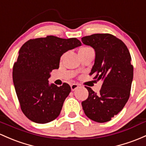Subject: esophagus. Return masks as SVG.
Segmentation results:
<instances>
[{
	"label": "esophagus",
	"mask_w": 146,
	"mask_h": 146,
	"mask_svg": "<svg viewBox=\"0 0 146 146\" xmlns=\"http://www.w3.org/2000/svg\"><path fill=\"white\" fill-rule=\"evenodd\" d=\"M79 84H72L71 85H70V88H71V90L72 91H75L77 89H78V87H79Z\"/></svg>",
	"instance_id": "obj_1"
}]
</instances>
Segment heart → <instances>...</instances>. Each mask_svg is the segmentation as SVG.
Masks as SVG:
<instances>
[{
  "label": "heart",
  "mask_w": 146,
  "mask_h": 146,
  "mask_svg": "<svg viewBox=\"0 0 146 146\" xmlns=\"http://www.w3.org/2000/svg\"><path fill=\"white\" fill-rule=\"evenodd\" d=\"M92 49L91 47L89 46H84V47H82V48L80 49L79 52H81V51H86V50H89Z\"/></svg>",
  "instance_id": "heart-1"
}]
</instances>
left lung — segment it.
Instances as JSON below:
<instances>
[{
  "mask_svg": "<svg viewBox=\"0 0 146 146\" xmlns=\"http://www.w3.org/2000/svg\"><path fill=\"white\" fill-rule=\"evenodd\" d=\"M82 41L96 52L89 75L102 81L99 93L85 86L89 96L82 106L92 121L107 122L123 110L129 98L133 80L130 53L126 45L111 34L91 35L82 38Z\"/></svg>",
  "mask_w": 146,
  "mask_h": 146,
  "instance_id": "obj_1",
  "label": "left lung"
}]
</instances>
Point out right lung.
<instances>
[{"label": "right lung", "instance_id": "obj_1", "mask_svg": "<svg viewBox=\"0 0 146 146\" xmlns=\"http://www.w3.org/2000/svg\"><path fill=\"white\" fill-rule=\"evenodd\" d=\"M81 45L76 38L47 36L30 39L21 46L12 77L21 109L30 121L44 124L58 117L71 89L67 83L49 84L50 73L59 68L64 52Z\"/></svg>", "mask_w": 146, "mask_h": 146}]
</instances>
